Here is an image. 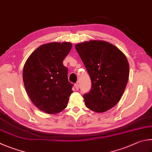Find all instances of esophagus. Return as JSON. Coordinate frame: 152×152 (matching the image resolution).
I'll use <instances>...</instances> for the list:
<instances>
[{
    "label": "esophagus",
    "mask_w": 152,
    "mask_h": 152,
    "mask_svg": "<svg viewBox=\"0 0 152 152\" xmlns=\"http://www.w3.org/2000/svg\"><path fill=\"white\" fill-rule=\"evenodd\" d=\"M74 86H75V88H76V90H79L80 86H79L78 83H76V84H75V85H74Z\"/></svg>",
    "instance_id": "obj_1"
}]
</instances>
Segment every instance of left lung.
Returning a JSON list of instances; mask_svg holds the SVG:
<instances>
[{
  "instance_id": "left-lung-1",
  "label": "left lung",
  "mask_w": 152,
  "mask_h": 152,
  "mask_svg": "<svg viewBox=\"0 0 152 152\" xmlns=\"http://www.w3.org/2000/svg\"><path fill=\"white\" fill-rule=\"evenodd\" d=\"M75 48L92 82L90 92L84 95L86 106L98 113L106 112L116 105L126 89L129 73L127 58L103 40L79 43Z\"/></svg>"
}]
</instances>
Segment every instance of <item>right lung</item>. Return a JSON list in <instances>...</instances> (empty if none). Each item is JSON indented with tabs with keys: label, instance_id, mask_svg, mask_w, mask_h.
Segmentation results:
<instances>
[{
	"label": "right lung",
	"instance_id": "right-lung-1",
	"mask_svg": "<svg viewBox=\"0 0 152 152\" xmlns=\"http://www.w3.org/2000/svg\"><path fill=\"white\" fill-rule=\"evenodd\" d=\"M70 42H51L39 46L30 54L23 68V82L36 106L55 114L66 107L73 92L68 82V68L63 60L72 48Z\"/></svg>",
	"mask_w": 152,
	"mask_h": 152
}]
</instances>
